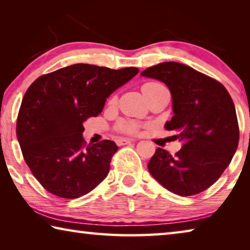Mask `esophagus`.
Here are the masks:
<instances>
[{
	"mask_svg": "<svg viewBox=\"0 0 250 250\" xmlns=\"http://www.w3.org/2000/svg\"><path fill=\"white\" fill-rule=\"evenodd\" d=\"M118 146H125V145H130V143L135 142L134 139H129V138H119L116 140Z\"/></svg>",
	"mask_w": 250,
	"mask_h": 250,
	"instance_id": "34e87169",
	"label": "esophagus"
}]
</instances>
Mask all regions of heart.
<instances>
[{"label":"heart","instance_id":"b5f03b06","mask_svg":"<svg viewBox=\"0 0 250 250\" xmlns=\"http://www.w3.org/2000/svg\"><path fill=\"white\" fill-rule=\"evenodd\" d=\"M158 84L160 83H145L142 86V89H145V88H147V87H153V86H158ZM116 100V98L112 99V103L113 101ZM122 129H124L125 131H128V132H135V131L138 130V125L134 124V122H130V124H125L122 125Z\"/></svg>","mask_w":250,"mask_h":250}]
</instances>
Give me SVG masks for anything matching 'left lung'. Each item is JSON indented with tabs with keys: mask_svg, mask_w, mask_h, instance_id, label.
<instances>
[{
	"mask_svg": "<svg viewBox=\"0 0 250 250\" xmlns=\"http://www.w3.org/2000/svg\"><path fill=\"white\" fill-rule=\"evenodd\" d=\"M167 84L173 115L164 128L183 142L175 155L158 147L147 163L151 175L168 191L191 196L208 188L229 166L238 146L236 109L226 88L192 67L161 62L141 73Z\"/></svg>",
	"mask_w": 250,
	"mask_h": 250,
	"instance_id": "obj_1",
	"label": "left lung"
}]
</instances>
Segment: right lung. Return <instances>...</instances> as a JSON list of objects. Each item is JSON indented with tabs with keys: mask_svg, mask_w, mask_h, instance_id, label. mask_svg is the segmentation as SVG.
<instances>
[{
	"mask_svg": "<svg viewBox=\"0 0 250 250\" xmlns=\"http://www.w3.org/2000/svg\"><path fill=\"white\" fill-rule=\"evenodd\" d=\"M139 73L75 64L41 76L23 97L16 135L35 179L54 195L78 198L109 173L118 150L111 140L83 141V121L103 111L108 97Z\"/></svg>",
	"mask_w": 250,
	"mask_h": 250,
	"instance_id": "right-lung-1",
	"label": "right lung"
}]
</instances>
